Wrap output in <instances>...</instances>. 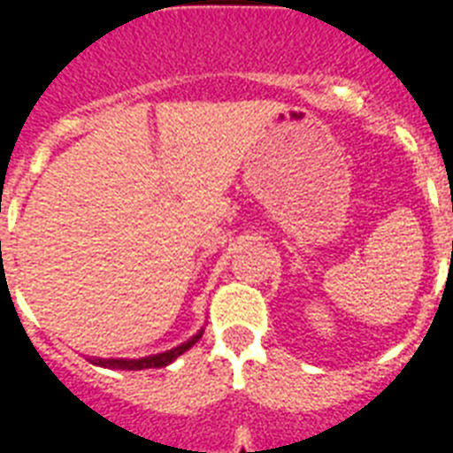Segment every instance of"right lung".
<instances>
[{"mask_svg": "<svg viewBox=\"0 0 453 453\" xmlns=\"http://www.w3.org/2000/svg\"><path fill=\"white\" fill-rule=\"evenodd\" d=\"M202 334H203V329L197 331V334L192 335L190 340L181 342L179 347H174V349H167V351H163V354L145 356V358H88V361H90L92 365L108 367V370H135L138 372V370H151V367H165V365H170V363L177 361L183 351L190 349V347L195 345L199 338H202Z\"/></svg>", "mask_w": 453, "mask_h": 453, "instance_id": "add662e5", "label": "right lung"}]
</instances>
